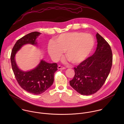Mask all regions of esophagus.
<instances>
[{
    "instance_id": "esophagus-1",
    "label": "esophagus",
    "mask_w": 124,
    "mask_h": 124,
    "mask_svg": "<svg viewBox=\"0 0 124 124\" xmlns=\"http://www.w3.org/2000/svg\"><path fill=\"white\" fill-rule=\"evenodd\" d=\"M57 69L58 70H64L65 68L64 67H63L61 66H58V67H57Z\"/></svg>"
}]
</instances>
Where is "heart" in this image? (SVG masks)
I'll return each mask as SVG.
<instances>
[{
    "mask_svg": "<svg viewBox=\"0 0 124 124\" xmlns=\"http://www.w3.org/2000/svg\"><path fill=\"white\" fill-rule=\"evenodd\" d=\"M95 46L92 35L83 32H72L60 34L50 42L47 52L50 57L57 61L65 52L66 57L73 64L78 65L84 61L90 55Z\"/></svg>",
    "mask_w": 124,
    "mask_h": 124,
    "instance_id": "b5f03b06",
    "label": "heart"
}]
</instances>
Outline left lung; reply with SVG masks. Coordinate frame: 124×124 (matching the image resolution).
Wrapping results in <instances>:
<instances>
[{"label":"left lung","mask_w":124,"mask_h":124,"mask_svg":"<svg viewBox=\"0 0 124 124\" xmlns=\"http://www.w3.org/2000/svg\"><path fill=\"white\" fill-rule=\"evenodd\" d=\"M97 46L93 55L74 68L75 75L70 84L78 93L90 95L103 85L111 70L112 53L108 43L97 33Z\"/></svg>","instance_id":"1"}]
</instances>
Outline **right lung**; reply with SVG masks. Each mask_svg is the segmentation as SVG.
Returning <instances> with one entry per match:
<instances>
[{
    "label": "right lung",
    "mask_w": 124,
    "mask_h": 124,
    "mask_svg": "<svg viewBox=\"0 0 124 124\" xmlns=\"http://www.w3.org/2000/svg\"><path fill=\"white\" fill-rule=\"evenodd\" d=\"M41 33H30L17 40L11 52V62L15 78L23 89L34 95H39L49 88L54 83V75L57 70L56 63H48L42 59L37 66L32 70L24 71L17 66L16 54L27 44L38 46L37 38Z\"/></svg>",
    "instance_id": "right-lung-1"
}]
</instances>
